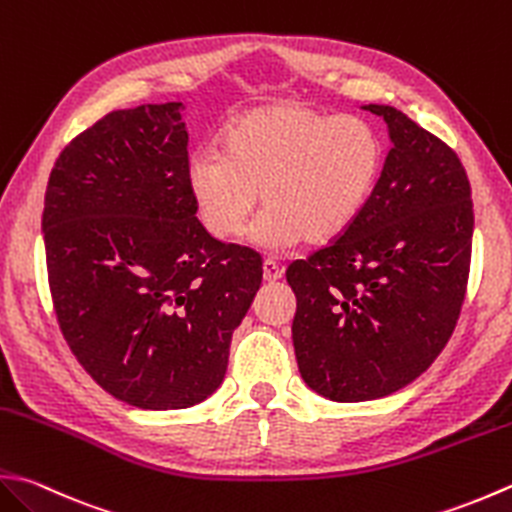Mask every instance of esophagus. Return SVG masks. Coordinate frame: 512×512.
Here are the masks:
<instances>
[{
    "label": "esophagus",
    "instance_id": "34e87169",
    "mask_svg": "<svg viewBox=\"0 0 512 512\" xmlns=\"http://www.w3.org/2000/svg\"><path fill=\"white\" fill-rule=\"evenodd\" d=\"M284 270L279 266L275 259H264V279L266 282H277V279H282Z\"/></svg>",
    "mask_w": 512,
    "mask_h": 512
}]
</instances>
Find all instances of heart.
Instances as JSON below:
<instances>
[{
    "mask_svg": "<svg viewBox=\"0 0 512 512\" xmlns=\"http://www.w3.org/2000/svg\"><path fill=\"white\" fill-rule=\"evenodd\" d=\"M382 162V139L366 119L282 102L237 117L222 153L202 148L190 155L186 179L197 215L215 239L242 237L262 193V242L324 244L362 213Z\"/></svg>",
    "mask_w": 512,
    "mask_h": 512,
    "instance_id": "1",
    "label": "heart"
}]
</instances>
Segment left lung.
<instances>
[{
  "instance_id": "left-lung-1",
  "label": "left lung",
  "mask_w": 512,
  "mask_h": 512,
  "mask_svg": "<svg viewBox=\"0 0 512 512\" xmlns=\"http://www.w3.org/2000/svg\"><path fill=\"white\" fill-rule=\"evenodd\" d=\"M364 210L328 246L288 266L304 382L333 402L397 393L435 362L457 326L473 248V199L453 148L402 110Z\"/></svg>"
}]
</instances>
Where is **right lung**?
<instances>
[{
  "label": "right lung",
  "mask_w": 512,
  "mask_h": 512,
  "mask_svg": "<svg viewBox=\"0 0 512 512\" xmlns=\"http://www.w3.org/2000/svg\"><path fill=\"white\" fill-rule=\"evenodd\" d=\"M184 104L113 110L79 133L44 197L48 286L77 362L122 402L175 410L222 384L262 259L195 217Z\"/></svg>",
  "instance_id": "right-lung-1"
}]
</instances>
